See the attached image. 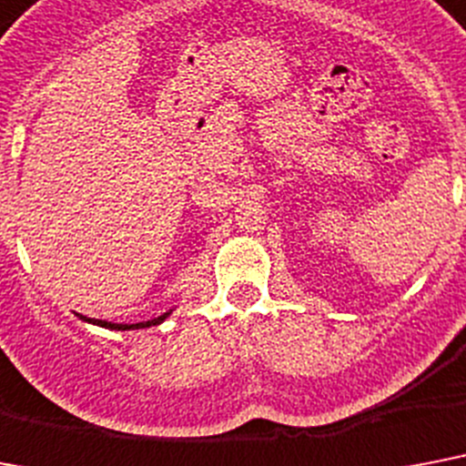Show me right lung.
Wrapping results in <instances>:
<instances>
[{
    "instance_id": "1",
    "label": "right lung",
    "mask_w": 466,
    "mask_h": 466,
    "mask_svg": "<svg viewBox=\"0 0 466 466\" xmlns=\"http://www.w3.org/2000/svg\"><path fill=\"white\" fill-rule=\"evenodd\" d=\"M169 313H165V316H160V319H153L147 320V323H136V325H119V323H107V320H96V319H88L90 323H97L102 325V328H112V330H138V328H150V325H157L162 323V320L167 319Z\"/></svg>"
}]
</instances>
